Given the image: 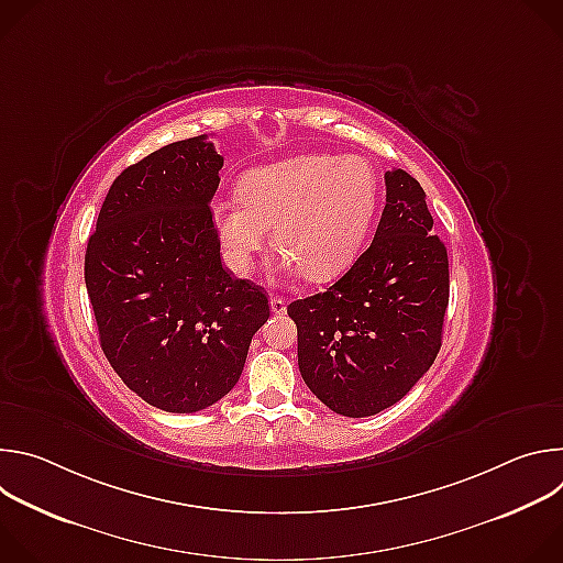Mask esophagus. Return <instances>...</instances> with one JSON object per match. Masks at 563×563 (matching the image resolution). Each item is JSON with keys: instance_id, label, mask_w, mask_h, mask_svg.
Here are the masks:
<instances>
[{"instance_id": "1", "label": "esophagus", "mask_w": 563, "mask_h": 563, "mask_svg": "<svg viewBox=\"0 0 563 563\" xmlns=\"http://www.w3.org/2000/svg\"><path fill=\"white\" fill-rule=\"evenodd\" d=\"M269 307H272V311L274 313H285L287 311V300L283 298V296H272V300H269Z\"/></svg>"}]
</instances>
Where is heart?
<instances>
[{
    "instance_id": "heart-1",
    "label": "heart",
    "mask_w": 563,
    "mask_h": 563,
    "mask_svg": "<svg viewBox=\"0 0 563 563\" xmlns=\"http://www.w3.org/2000/svg\"><path fill=\"white\" fill-rule=\"evenodd\" d=\"M376 205L378 176L369 159L302 153L245 172L238 200L213 202L211 222L233 274H252L274 227L283 269L320 283L352 265Z\"/></svg>"
}]
</instances>
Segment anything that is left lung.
Here are the masks:
<instances>
[{
	"instance_id": "left-lung-1",
	"label": "left lung",
	"mask_w": 563,
	"mask_h": 563,
	"mask_svg": "<svg viewBox=\"0 0 563 563\" xmlns=\"http://www.w3.org/2000/svg\"><path fill=\"white\" fill-rule=\"evenodd\" d=\"M426 191L404 169L385 174L372 245L328 291L287 307L307 387L343 417H374L432 367L450 298L448 252Z\"/></svg>"
}]
</instances>
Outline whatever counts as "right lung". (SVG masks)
Segmentation results:
<instances>
[{
	"label": "right lung",
	"mask_w": 563,
	"mask_h": 563,
	"mask_svg": "<svg viewBox=\"0 0 563 563\" xmlns=\"http://www.w3.org/2000/svg\"><path fill=\"white\" fill-rule=\"evenodd\" d=\"M220 169L207 135L148 153L113 180L87 245L102 352L165 412L194 415L229 394L269 318L263 287L220 263L209 209Z\"/></svg>",
	"instance_id": "1"
}]
</instances>
